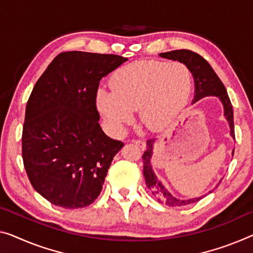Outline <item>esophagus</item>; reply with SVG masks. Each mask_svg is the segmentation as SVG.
Segmentation results:
<instances>
[{"label": "esophagus", "instance_id": "34e87169", "mask_svg": "<svg viewBox=\"0 0 253 253\" xmlns=\"http://www.w3.org/2000/svg\"><path fill=\"white\" fill-rule=\"evenodd\" d=\"M132 142L133 143H135V145H137L139 148H141V149H145L146 148V142L145 141H142V140H132Z\"/></svg>", "mask_w": 253, "mask_h": 253}]
</instances>
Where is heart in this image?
Instances as JSON below:
<instances>
[{"instance_id":"1","label":"heart","mask_w":253,"mask_h":253,"mask_svg":"<svg viewBox=\"0 0 253 253\" xmlns=\"http://www.w3.org/2000/svg\"><path fill=\"white\" fill-rule=\"evenodd\" d=\"M112 91L96 92V107L114 133H121L139 110L141 123L150 131L170 126L188 103L191 75L178 62L141 61L116 71Z\"/></svg>"}]
</instances>
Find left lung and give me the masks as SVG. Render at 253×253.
<instances>
[{
  "label": "left lung",
  "mask_w": 253,
  "mask_h": 253,
  "mask_svg": "<svg viewBox=\"0 0 253 253\" xmlns=\"http://www.w3.org/2000/svg\"><path fill=\"white\" fill-rule=\"evenodd\" d=\"M159 56L166 60L177 61L180 63H183L189 71L191 72L194 83V96L192 104L197 103L198 100L205 98L208 96H215L220 100L221 105L224 107V116L230 126V134L231 137L235 140L234 134V116H233V106L231 104L230 97L227 95L226 88L221 83L218 76L213 71L211 64L206 61L203 56L199 54L191 52L189 49H177L172 50V52L161 53ZM154 145L155 139L148 140L147 141V150L142 155L143 159V176L146 180V185L151 193L157 198V200L161 204L169 206V207H182L193 203H197L204 197L207 196L208 193H211L216 188L211 190L207 194L197 198H190V199H180L175 196H173L169 190L165 188V185L158 180V177L155 174L153 166H151V158L154 155ZM234 155V149L232 151V156Z\"/></svg>",
  "instance_id": "obj_1"
}]
</instances>
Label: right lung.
Wrapping results in <instances>:
<instances>
[{"instance_id":"add662e5","label":"right lung","mask_w":253,"mask_h":253,"mask_svg":"<svg viewBox=\"0 0 253 253\" xmlns=\"http://www.w3.org/2000/svg\"><path fill=\"white\" fill-rule=\"evenodd\" d=\"M127 59L113 54L61 53L35 84L26 107L22 159L34 189L53 205L94 203L123 147L99 126V81Z\"/></svg>"}]
</instances>
